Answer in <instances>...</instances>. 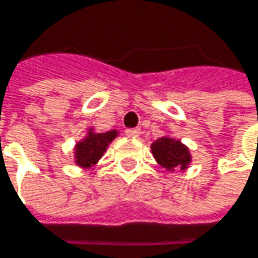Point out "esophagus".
<instances>
[{
	"label": "esophagus",
	"mask_w": 258,
	"mask_h": 258,
	"mask_svg": "<svg viewBox=\"0 0 258 258\" xmlns=\"http://www.w3.org/2000/svg\"><path fill=\"white\" fill-rule=\"evenodd\" d=\"M125 134H127V136H130V137H139V134H140V128L125 130Z\"/></svg>",
	"instance_id": "esophagus-1"
}]
</instances>
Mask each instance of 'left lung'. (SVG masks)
I'll return each mask as SVG.
<instances>
[{
  "mask_svg": "<svg viewBox=\"0 0 258 258\" xmlns=\"http://www.w3.org/2000/svg\"><path fill=\"white\" fill-rule=\"evenodd\" d=\"M155 161L169 172L185 170L191 164V152L180 140L163 136L151 145Z\"/></svg>",
  "mask_w": 258,
  "mask_h": 258,
  "instance_id": "left-lung-1",
  "label": "left lung"
}]
</instances>
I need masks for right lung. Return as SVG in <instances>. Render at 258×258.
<instances>
[{
	"label": "right lung",
	"instance_id": "obj_1",
	"mask_svg": "<svg viewBox=\"0 0 258 258\" xmlns=\"http://www.w3.org/2000/svg\"><path fill=\"white\" fill-rule=\"evenodd\" d=\"M118 130L97 133L94 128H88L86 136L75 145V163L82 169H89L98 163L104 155L109 145L118 137Z\"/></svg>",
	"mask_w": 258,
	"mask_h": 258
}]
</instances>
